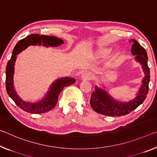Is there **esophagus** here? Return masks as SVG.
Here are the masks:
<instances>
[{"label":"esophagus","instance_id":"obj_1","mask_svg":"<svg viewBox=\"0 0 157 157\" xmlns=\"http://www.w3.org/2000/svg\"><path fill=\"white\" fill-rule=\"evenodd\" d=\"M81 78L84 79H87V80H89V79H91L92 78H93V75L91 73H88V72H85V73H82V75Z\"/></svg>","mask_w":157,"mask_h":157}]
</instances>
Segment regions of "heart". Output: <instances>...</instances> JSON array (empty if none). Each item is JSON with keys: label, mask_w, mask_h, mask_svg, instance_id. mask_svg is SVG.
I'll list each match as a JSON object with an SVG mask.
<instances>
[{"label": "heart", "mask_w": 157, "mask_h": 157, "mask_svg": "<svg viewBox=\"0 0 157 157\" xmlns=\"http://www.w3.org/2000/svg\"><path fill=\"white\" fill-rule=\"evenodd\" d=\"M103 54V52H102L101 50H98V52H97V54H98V55H101V54Z\"/></svg>", "instance_id": "obj_1"}]
</instances>
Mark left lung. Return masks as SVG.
Segmentation results:
<instances>
[{"instance_id":"1","label":"left lung","mask_w":157,"mask_h":157,"mask_svg":"<svg viewBox=\"0 0 157 157\" xmlns=\"http://www.w3.org/2000/svg\"><path fill=\"white\" fill-rule=\"evenodd\" d=\"M131 54L136 56L135 60L142 66L145 74L140 87L137 92L136 96L132 100L128 101H119L114 100L108 92L103 88L95 86V91L92 92L90 98V105L92 109L96 113L110 117H120L131 113L143 103L148 93L150 82V68L147 65L148 57L147 52L136 40L132 39Z\"/></svg>"}]
</instances>
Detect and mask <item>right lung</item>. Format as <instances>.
Masks as SVG:
<instances>
[{"mask_svg": "<svg viewBox=\"0 0 157 157\" xmlns=\"http://www.w3.org/2000/svg\"><path fill=\"white\" fill-rule=\"evenodd\" d=\"M63 43V40L56 37L31 34L19 40L14 47L10 60L7 62L6 66V90L16 105L25 112L33 114H40L51 110L56 106L58 102V97L63 88L75 82V79L69 77L57 79L52 83L48 91L40 101L36 102L25 101L17 94L14 86V66L17 58V55L31 45L49 47H58Z\"/></svg>", "mask_w": 157, "mask_h": 157, "instance_id": "right-lung-1", "label": "right lung"}]
</instances>
